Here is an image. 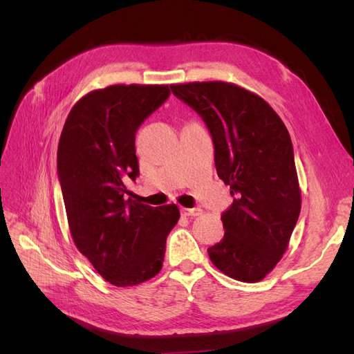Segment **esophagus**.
Listing matches in <instances>:
<instances>
[{"instance_id":"34e87169","label":"esophagus","mask_w":354,"mask_h":354,"mask_svg":"<svg viewBox=\"0 0 354 354\" xmlns=\"http://www.w3.org/2000/svg\"><path fill=\"white\" fill-rule=\"evenodd\" d=\"M181 212H183V216H186V217H198L202 214V209L201 208H183L181 209Z\"/></svg>"}]
</instances>
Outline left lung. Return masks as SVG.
I'll return each instance as SVG.
<instances>
[{
	"label": "left lung",
	"instance_id": "8db88e82",
	"mask_svg": "<svg viewBox=\"0 0 354 354\" xmlns=\"http://www.w3.org/2000/svg\"><path fill=\"white\" fill-rule=\"evenodd\" d=\"M207 124L218 177L233 203L223 212L224 238L208 255L241 282L264 279L281 261L301 209L292 142L260 95L223 81L169 85Z\"/></svg>",
	"mask_w": 354,
	"mask_h": 354
}]
</instances>
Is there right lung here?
<instances>
[{
	"label": "right lung",
	"mask_w": 354,
	"mask_h": 354,
	"mask_svg": "<svg viewBox=\"0 0 354 354\" xmlns=\"http://www.w3.org/2000/svg\"><path fill=\"white\" fill-rule=\"evenodd\" d=\"M169 95L168 85H111L71 109L57 147V173L72 239L115 286L152 279L162 269L178 207H149L127 198L136 180V131Z\"/></svg>",
	"instance_id": "obj_1"
}]
</instances>
